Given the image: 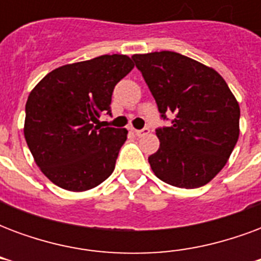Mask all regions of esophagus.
Segmentation results:
<instances>
[{
	"instance_id": "1",
	"label": "esophagus",
	"mask_w": 261,
	"mask_h": 261,
	"mask_svg": "<svg viewBox=\"0 0 261 261\" xmlns=\"http://www.w3.org/2000/svg\"><path fill=\"white\" fill-rule=\"evenodd\" d=\"M134 133H136L137 137H144L147 136V134H149V128H148V127H144L142 130H134Z\"/></svg>"
}]
</instances>
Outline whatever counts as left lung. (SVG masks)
<instances>
[{
	"label": "left lung",
	"instance_id": "8db88e82",
	"mask_svg": "<svg viewBox=\"0 0 261 261\" xmlns=\"http://www.w3.org/2000/svg\"><path fill=\"white\" fill-rule=\"evenodd\" d=\"M161 117L159 149L148 162L168 185L197 189L222 169L239 138L241 109L224 78L207 65L175 51L134 54Z\"/></svg>",
	"mask_w": 261,
	"mask_h": 261
}]
</instances>
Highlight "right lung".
I'll use <instances>...</instances> for the list:
<instances>
[{"instance_id":"add662e5","label":"right lung","mask_w":261,"mask_h":261,"mask_svg":"<svg viewBox=\"0 0 261 261\" xmlns=\"http://www.w3.org/2000/svg\"><path fill=\"white\" fill-rule=\"evenodd\" d=\"M134 68L124 54H105L48 72L26 102L25 140L46 177L69 192L99 186L113 173L125 128L105 127L114 86Z\"/></svg>"}]
</instances>
